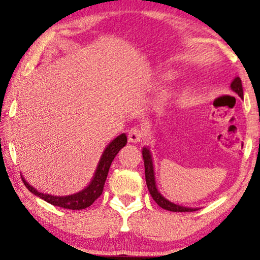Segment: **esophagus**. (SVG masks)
Listing matches in <instances>:
<instances>
[{"label": "esophagus", "instance_id": "esophagus-1", "mask_svg": "<svg viewBox=\"0 0 260 260\" xmlns=\"http://www.w3.org/2000/svg\"><path fill=\"white\" fill-rule=\"evenodd\" d=\"M146 135V132L144 129H141L139 127H134L132 128L128 133V141L132 143H138L140 141H142L143 136Z\"/></svg>", "mask_w": 260, "mask_h": 260}]
</instances>
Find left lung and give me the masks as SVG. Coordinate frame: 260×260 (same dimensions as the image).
<instances>
[{"instance_id": "obj_1", "label": "left lung", "mask_w": 260, "mask_h": 260, "mask_svg": "<svg viewBox=\"0 0 260 260\" xmlns=\"http://www.w3.org/2000/svg\"><path fill=\"white\" fill-rule=\"evenodd\" d=\"M231 88L233 91L240 96L241 99H243V88H242V81L239 77H236L234 80L231 83ZM142 156L144 160V172H146V182L148 186V190L150 192L153 201L160 206L161 209H165L167 211H172V212H192L199 209L193 208H186V206H181L178 204H174L172 202L167 201L161 193L158 191L156 186V180H155V172H153V164H152V157L151 153L149 151L148 148L142 149Z\"/></svg>"}]
</instances>
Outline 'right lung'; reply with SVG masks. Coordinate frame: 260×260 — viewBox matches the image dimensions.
Here are the masks:
<instances>
[{
  "label": "right lung",
  "mask_w": 260,
  "mask_h": 260,
  "mask_svg": "<svg viewBox=\"0 0 260 260\" xmlns=\"http://www.w3.org/2000/svg\"><path fill=\"white\" fill-rule=\"evenodd\" d=\"M126 134H120L119 136H117L112 142H110L108 144V147L104 149L102 157H101V159L99 161V165L96 167L93 180H91L90 183L88 184L85 189H82L81 191H79L77 193H73V195L52 196L48 195V193L39 192L37 189L33 188L27 181H26L23 175H21V180H23L26 188H27L30 192L34 193L35 196L40 197L43 201L48 202V203L69 210L86 209L88 206L93 204L101 196V193H102L104 188L105 180H107L108 177L109 169L110 166H111V162L114 159V157L117 156V153L120 151V149L126 146Z\"/></svg>",
  "instance_id": "right-lung-1"
}]
</instances>
